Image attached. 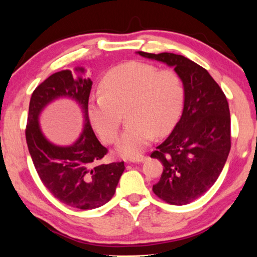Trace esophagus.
Here are the masks:
<instances>
[{
  "mask_svg": "<svg viewBox=\"0 0 257 257\" xmlns=\"http://www.w3.org/2000/svg\"><path fill=\"white\" fill-rule=\"evenodd\" d=\"M146 159H147V157H145V156H138V157H136V158H133V159L130 160V162H134V163H141V162L146 161Z\"/></svg>",
  "mask_w": 257,
  "mask_h": 257,
  "instance_id": "34e87169",
  "label": "esophagus"
}]
</instances>
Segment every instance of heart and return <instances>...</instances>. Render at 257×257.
Here are the masks:
<instances>
[{
    "label": "heart",
    "instance_id": "b5f03b06",
    "mask_svg": "<svg viewBox=\"0 0 257 257\" xmlns=\"http://www.w3.org/2000/svg\"><path fill=\"white\" fill-rule=\"evenodd\" d=\"M101 91L89 101L90 124L103 143L111 144L125 111L128 124L116 144V151L125 158L138 157L156 135L170 130L184 99L177 72L137 61L112 68L102 79Z\"/></svg>",
    "mask_w": 257,
    "mask_h": 257
}]
</instances>
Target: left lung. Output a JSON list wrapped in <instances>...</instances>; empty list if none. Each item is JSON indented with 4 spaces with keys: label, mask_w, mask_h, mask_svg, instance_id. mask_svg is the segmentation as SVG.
I'll return each mask as SVG.
<instances>
[{
    "label": "left lung",
    "mask_w": 257,
    "mask_h": 257,
    "mask_svg": "<svg viewBox=\"0 0 257 257\" xmlns=\"http://www.w3.org/2000/svg\"><path fill=\"white\" fill-rule=\"evenodd\" d=\"M137 54L168 65L182 78L181 118L151 154L165 167L152 190L170 204H189L215 183L230 154L228 102L209 72L189 58L172 53Z\"/></svg>",
    "instance_id": "8db88e82"
}]
</instances>
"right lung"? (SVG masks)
<instances>
[{"instance_id":"obj_1","label":"right lung","mask_w":257,"mask_h":257,"mask_svg":"<svg viewBox=\"0 0 257 257\" xmlns=\"http://www.w3.org/2000/svg\"><path fill=\"white\" fill-rule=\"evenodd\" d=\"M51 75L33 91L26 125V143L36 171L47 190L70 207L92 210L112 198L124 170L122 162L101 163L107 154L89 122L88 99L92 81L85 77L86 69L76 67ZM59 97L78 103L83 113V130L69 146H58L42 134L39 117L42 110Z\"/></svg>"}]
</instances>
